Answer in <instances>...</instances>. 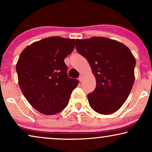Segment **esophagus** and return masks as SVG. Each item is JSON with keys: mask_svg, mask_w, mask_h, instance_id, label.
I'll return each instance as SVG.
<instances>
[{"mask_svg": "<svg viewBox=\"0 0 152 152\" xmlns=\"http://www.w3.org/2000/svg\"><path fill=\"white\" fill-rule=\"evenodd\" d=\"M83 78H84V77H83V75H80V77H79V80H80V82H82Z\"/></svg>", "mask_w": 152, "mask_h": 152, "instance_id": "obj_1", "label": "esophagus"}]
</instances>
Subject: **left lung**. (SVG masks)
I'll return each mask as SVG.
<instances>
[{
  "mask_svg": "<svg viewBox=\"0 0 152 152\" xmlns=\"http://www.w3.org/2000/svg\"><path fill=\"white\" fill-rule=\"evenodd\" d=\"M77 51L86 58L96 79L87 95L97 113L109 115L125 102L134 82L136 59L125 45L105 37L76 39Z\"/></svg>",
  "mask_w": 152,
  "mask_h": 152,
  "instance_id": "8db88e82",
  "label": "left lung"
}]
</instances>
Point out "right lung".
<instances>
[{"label":"right lung","mask_w":152,"mask_h":152,"mask_svg":"<svg viewBox=\"0 0 152 152\" xmlns=\"http://www.w3.org/2000/svg\"><path fill=\"white\" fill-rule=\"evenodd\" d=\"M75 40L51 37L25 48L16 66L23 94L35 109L54 115L65 109L79 84L68 77L64 59L73 51Z\"/></svg>","instance_id":"1"}]
</instances>
